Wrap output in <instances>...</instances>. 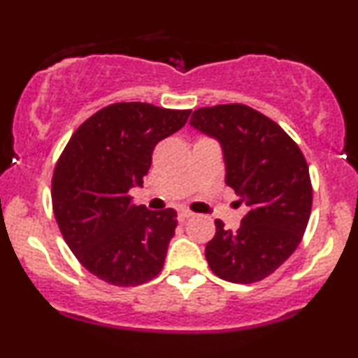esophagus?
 <instances>
[{
    "instance_id": "obj_1",
    "label": "esophagus",
    "mask_w": 358,
    "mask_h": 358,
    "mask_svg": "<svg viewBox=\"0 0 358 358\" xmlns=\"http://www.w3.org/2000/svg\"><path fill=\"white\" fill-rule=\"evenodd\" d=\"M193 217V213L190 212V210H180V212H178V220L180 222H187L188 220V218H192Z\"/></svg>"
}]
</instances>
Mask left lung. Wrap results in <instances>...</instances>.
Wrapping results in <instances>:
<instances>
[{"mask_svg":"<svg viewBox=\"0 0 358 358\" xmlns=\"http://www.w3.org/2000/svg\"><path fill=\"white\" fill-rule=\"evenodd\" d=\"M190 124L220 141L225 182L248 206L236 231L215 220L206 262L227 282H260L302 242L312 212L307 160L280 124L242 103L198 108Z\"/></svg>","mask_w":358,"mask_h":358,"instance_id":"8db88e82","label":"left lung"}]
</instances>
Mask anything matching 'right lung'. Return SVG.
Instances as JSON below:
<instances>
[{
    "instance_id": "obj_1",
    "label": "right lung",
    "mask_w": 358,
    "mask_h": 358,
    "mask_svg": "<svg viewBox=\"0 0 358 358\" xmlns=\"http://www.w3.org/2000/svg\"><path fill=\"white\" fill-rule=\"evenodd\" d=\"M192 110L113 103L73 133L51 180L53 213L64 242L88 272L116 287H135L162 272L175 235L173 208L133 205L155 146L187 123Z\"/></svg>"
}]
</instances>
